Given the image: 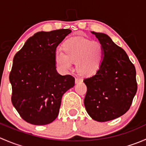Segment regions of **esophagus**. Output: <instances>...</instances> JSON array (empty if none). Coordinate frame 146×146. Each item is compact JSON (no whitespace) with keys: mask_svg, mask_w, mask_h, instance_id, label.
<instances>
[{"mask_svg":"<svg viewBox=\"0 0 146 146\" xmlns=\"http://www.w3.org/2000/svg\"><path fill=\"white\" fill-rule=\"evenodd\" d=\"M75 82H76V84H78V83H79V82H82V80L81 78H76Z\"/></svg>","mask_w":146,"mask_h":146,"instance_id":"obj_1","label":"esophagus"}]
</instances>
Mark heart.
<instances>
[{"label": "heart", "mask_w": 146, "mask_h": 146, "mask_svg": "<svg viewBox=\"0 0 146 146\" xmlns=\"http://www.w3.org/2000/svg\"><path fill=\"white\" fill-rule=\"evenodd\" d=\"M61 48L64 54H56L55 63L64 73L71 70L73 63H76L78 72L85 76L95 74L100 67L103 48L100 42L85 38H70L63 44Z\"/></svg>", "instance_id": "1"}]
</instances>
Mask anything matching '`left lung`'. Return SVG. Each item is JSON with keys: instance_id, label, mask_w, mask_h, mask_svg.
Masks as SVG:
<instances>
[{"instance_id": "1", "label": "left lung", "mask_w": 146, "mask_h": 146, "mask_svg": "<svg viewBox=\"0 0 146 146\" xmlns=\"http://www.w3.org/2000/svg\"><path fill=\"white\" fill-rule=\"evenodd\" d=\"M103 48L100 67L84 79L87 93L84 104L90 117L100 122L113 120L130 108L137 91L136 72L124 50L107 35L91 32Z\"/></svg>"}]
</instances>
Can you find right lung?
<instances>
[{
  "label": "right lung",
  "instance_id": "1",
  "mask_svg": "<svg viewBox=\"0 0 146 146\" xmlns=\"http://www.w3.org/2000/svg\"><path fill=\"white\" fill-rule=\"evenodd\" d=\"M70 32L68 29L36 32L15 55L9 77L12 103L28 123L54 121L63 95L75 85L74 78L60 75L55 63L57 46Z\"/></svg>",
  "mask_w": 146,
  "mask_h": 146
}]
</instances>
